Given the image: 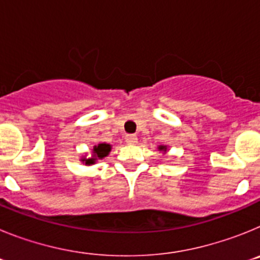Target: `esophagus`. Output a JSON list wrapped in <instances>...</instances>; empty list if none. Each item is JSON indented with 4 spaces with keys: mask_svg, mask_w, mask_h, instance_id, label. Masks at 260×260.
I'll use <instances>...</instances> for the list:
<instances>
[{
    "mask_svg": "<svg viewBox=\"0 0 260 260\" xmlns=\"http://www.w3.org/2000/svg\"><path fill=\"white\" fill-rule=\"evenodd\" d=\"M125 142L127 144H135L138 142V138H137V135H134V134H127L125 137Z\"/></svg>",
    "mask_w": 260,
    "mask_h": 260,
    "instance_id": "obj_1",
    "label": "esophagus"
}]
</instances>
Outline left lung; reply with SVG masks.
<instances>
[{
	"mask_svg": "<svg viewBox=\"0 0 260 260\" xmlns=\"http://www.w3.org/2000/svg\"><path fill=\"white\" fill-rule=\"evenodd\" d=\"M160 150H165V147H160Z\"/></svg>",
	"mask_w": 260,
	"mask_h": 260,
	"instance_id": "left-lung-1",
	"label": "left lung"
}]
</instances>
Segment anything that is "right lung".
I'll return each mask as SVG.
<instances>
[{
    "label": "right lung",
    "instance_id": "obj_1",
    "mask_svg": "<svg viewBox=\"0 0 260 260\" xmlns=\"http://www.w3.org/2000/svg\"><path fill=\"white\" fill-rule=\"evenodd\" d=\"M110 151V146L107 143H102L99 144V146L93 147V157L92 158H84L83 161H86V164H93L96 161V158H103L109 153Z\"/></svg>",
    "mask_w": 260,
    "mask_h": 260
}]
</instances>
